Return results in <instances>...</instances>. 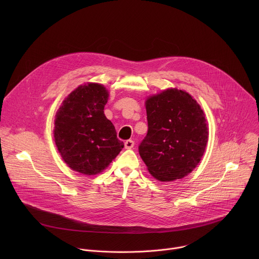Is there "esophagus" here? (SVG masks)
Segmentation results:
<instances>
[{"label": "esophagus", "mask_w": 259, "mask_h": 259, "mask_svg": "<svg viewBox=\"0 0 259 259\" xmlns=\"http://www.w3.org/2000/svg\"><path fill=\"white\" fill-rule=\"evenodd\" d=\"M134 146V141L133 140H126L125 141V149H127V150H131L132 147Z\"/></svg>", "instance_id": "esophagus-1"}]
</instances>
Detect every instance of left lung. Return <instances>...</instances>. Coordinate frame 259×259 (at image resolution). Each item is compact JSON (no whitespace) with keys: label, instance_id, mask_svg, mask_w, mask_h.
I'll return each instance as SVG.
<instances>
[{"label":"left lung","instance_id":"left-lung-1","mask_svg":"<svg viewBox=\"0 0 259 259\" xmlns=\"http://www.w3.org/2000/svg\"><path fill=\"white\" fill-rule=\"evenodd\" d=\"M147 134L138 151L147 170L160 181H173L200 163L208 127L200 104L183 90L169 88L145 101Z\"/></svg>","mask_w":259,"mask_h":259}]
</instances>
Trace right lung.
<instances>
[{
  "instance_id": "obj_1",
  "label": "right lung",
  "mask_w": 259,
  "mask_h": 259,
  "mask_svg": "<svg viewBox=\"0 0 259 259\" xmlns=\"http://www.w3.org/2000/svg\"><path fill=\"white\" fill-rule=\"evenodd\" d=\"M108 91L88 83L73 90L55 116L54 140L69 168L85 175L102 172L124 147L115 126L104 116Z\"/></svg>"
}]
</instances>
